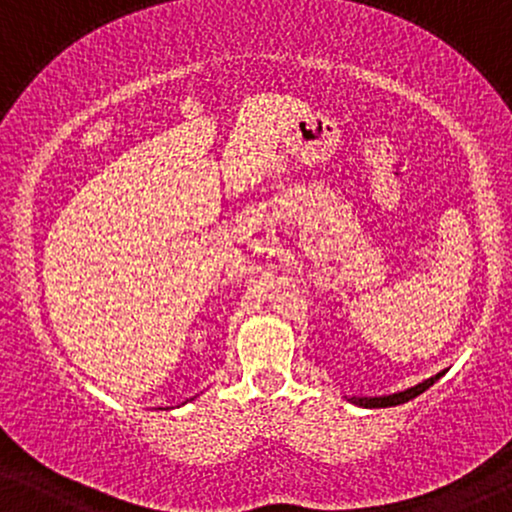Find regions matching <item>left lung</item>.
Listing matches in <instances>:
<instances>
[{
  "label": "left lung",
  "mask_w": 512,
  "mask_h": 512,
  "mask_svg": "<svg viewBox=\"0 0 512 512\" xmlns=\"http://www.w3.org/2000/svg\"><path fill=\"white\" fill-rule=\"evenodd\" d=\"M440 375H443V373L433 375V378H428V380H424V383H419V385L409 387V390H404V392H395V395H385V397H351V402L358 404V407H366V409L397 407V404H404V402H409V399L419 397L421 392H426L428 387H431L433 383H436V380L440 378Z\"/></svg>",
  "instance_id": "8db88e82"
}]
</instances>
